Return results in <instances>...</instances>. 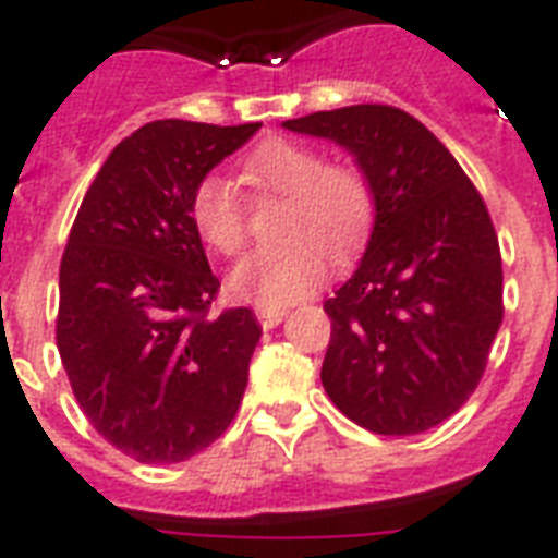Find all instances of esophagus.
<instances>
[{"label": "esophagus", "mask_w": 558, "mask_h": 558, "mask_svg": "<svg viewBox=\"0 0 558 558\" xmlns=\"http://www.w3.org/2000/svg\"><path fill=\"white\" fill-rule=\"evenodd\" d=\"M254 315H257V322H260L263 330H271V327H278L280 322H283V310H278V306H257L254 310Z\"/></svg>", "instance_id": "esophagus-1"}]
</instances>
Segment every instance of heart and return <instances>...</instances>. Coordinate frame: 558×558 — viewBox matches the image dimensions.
Returning a JSON list of instances; mask_svg holds the SVG:
<instances>
[{"mask_svg":"<svg viewBox=\"0 0 558 558\" xmlns=\"http://www.w3.org/2000/svg\"><path fill=\"white\" fill-rule=\"evenodd\" d=\"M240 182L257 196H283L280 245L236 263L228 289L260 306H287L318 289L332 263L350 260L365 245L376 219V191L365 170L327 161L310 144L266 138L240 165ZM187 217L202 243L236 254L248 240L245 202L231 179L208 173L187 196Z\"/></svg>","mask_w":558,"mask_h":558,"instance_id":"obj_1","label":"heart"}]
</instances>
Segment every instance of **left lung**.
I'll use <instances>...</instances> for the list:
<instances>
[{
    "label": "left lung",
    "instance_id": "obj_1",
    "mask_svg": "<svg viewBox=\"0 0 558 558\" xmlns=\"http://www.w3.org/2000/svg\"><path fill=\"white\" fill-rule=\"evenodd\" d=\"M283 126L341 144L376 191L365 257L324 301V390L373 434L428 432L472 397L501 327L489 210L440 138L402 109L359 104Z\"/></svg>",
    "mask_w": 558,
    "mask_h": 558
}]
</instances>
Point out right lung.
<instances>
[{
  "instance_id": "add662e5",
  "label": "right lung",
  "mask_w": 558,
  "mask_h": 558,
  "mask_svg": "<svg viewBox=\"0 0 558 558\" xmlns=\"http://www.w3.org/2000/svg\"><path fill=\"white\" fill-rule=\"evenodd\" d=\"M260 124L153 121L109 153L60 260L57 350L95 432L138 463H182L243 402L260 324L210 315L219 280L187 196Z\"/></svg>"
}]
</instances>
